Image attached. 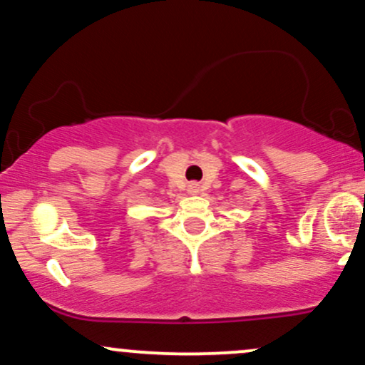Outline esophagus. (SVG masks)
Returning a JSON list of instances; mask_svg holds the SVG:
<instances>
[{"instance_id": "1", "label": "esophagus", "mask_w": 365, "mask_h": 365, "mask_svg": "<svg viewBox=\"0 0 365 365\" xmlns=\"http://www.w3.org/2000/svg\"><path fill=\"white\" fill-rule=\"evenodd\" d=\"M188 194H190V195L199 194V183H195V182L188 183Z\"/></svg>"}]
</instances>
